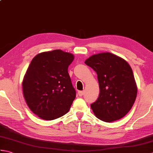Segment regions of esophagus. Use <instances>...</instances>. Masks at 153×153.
<instances>
[{
	"mask_svg": "<svg viewBox=\"0 0 153 153\" xmlns=\"http://www.w3.org/2000/svg\"><path fill=\"white\" fill-rule=\"evenodd\" d=\"M84 95V91H78V95L79 97H82Z\"/></svg>",
	"mask_w": 153,
	"mask_h": 153,
	"instance_id": "obj_1",
	"label": "esophagus"
}]
</instances>
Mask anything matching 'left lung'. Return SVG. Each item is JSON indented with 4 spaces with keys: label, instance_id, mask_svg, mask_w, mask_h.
I'll return each instance as SVG.
<instances>
[{
    "label": "left lung",
    "instance_id": "obj_1",
    "mask_svg": "<svg viewBox=\"0 0 153 153\" xmlns=\"http://www.w3.org/2000/svg\"><path fill=\"white\" fill-rule=\"evenodd\" d=\"M85 63L96 71L99 83V96L91 105L95 115L106 122L125 116L134 105L137 93L129 64L110 53L94 54Z\"/></svg>",
    "mask_w": 153,
    "mask_h": 153
}]
</instances>
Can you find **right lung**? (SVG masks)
Instances as JSON below:
<instances>
[{
  "instance_id": "right-lung-1",
  "label": "right lung",
  "mask_w": 153,
  "mask_h": 153,
  "mask_svg": "<svg viewBox=\"0 0 153 153\" xmlns=\"http://www.w3.org/2000/svg\"><path fill=\"white\" fill-rule=\"evenodd\" d=\"M72 54L61 50L43 52L31 60L22 82L23 94L35 114L53 120L69 111L76 92L68 71Z\"/></svg>"
}]
</instances>
